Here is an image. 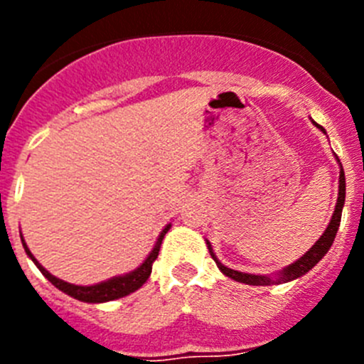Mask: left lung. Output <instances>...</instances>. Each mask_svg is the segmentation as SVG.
<instances>
[{"label":"left lung","mask_w":364,"mask_h":364,"mask_svg":"<svg viewBox=\"0 0 364 364\" xmlns=\"http://www.w3.org/2000/svg\"><path fill=\"white\" fill-rule=\"evenodd\" d=\"M311 124H314L317 129H321L324 134H326V131H324L323 125L315 124L314 120H311ZM337 162H339V159H337ZM345 197H346L345 171H343V166L339 164V193H337V204H336V210H333V213H332V218H330V222H328L326 230L323 231V235L319 237V240H317V242H315L314 246H311L310 250H308V252L301 257V259H297L295 262L288 264L286 268L279 269V272L269 273V275H255V273H244V272H237V269L228 268V266H224L220 260L217 259V255H215L210 240H205V244H208V250H210V255L213 257V260L217 262L218 269H220V272L224 273L226 277L233 279V281H237V282H244V284H252V286H269V284H282V282L295 281V279L302 277V275H306V273L310 272V269L314 268V266L317 264V262H319L324 255H326L328 250L332 247L333 239H336V235H337V230H339L341 213H343V208H345Z\"/></svg>","instance_id":"8db88e82"}]
</instances>
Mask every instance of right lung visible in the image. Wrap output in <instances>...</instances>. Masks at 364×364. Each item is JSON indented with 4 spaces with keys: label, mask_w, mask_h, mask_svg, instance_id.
I'll list each match as a JSON object with an SVG mask.
<instances>
[{
    "label": "right lung",
    "mask_w": 364,
    "mask_h": 364,
    "mask_svg": "<svg viewBox=\"0 0 364 364\" xmlns=\"http://www.w3.org/2000/svg\"><path fill=\"white\" fill-rule=\"evenodd\" d=\"M171 224H166L164 230L160 231L159 239L154 242L153 250L149 252V255L146 257L142 264L134 268L133 272L129 273H124V275H117V277H111L107 281H102V282H96V284H89V286H80V284H70V282L62 281V279L54 277L53 273H49L43 266L38 262V259L31 253L28 250L27 242H25L23 235H21V244H23V250L25 253L28 255V259L36 264V268L43 273V277L47 281L53 282L56 286L58 290H62L63 294L70 295L73 299H78L82 302H91V304H100V302H109V301H117V299L125 297V295L133 294L136 291L138 288H142L146 284V281L149 279L151 275V269H153V262L156 260L160 252V246H162V240L166 237V233L169 231Z\"/></svg>",
    "instance_id": "obj_1"
}]
</instances>
